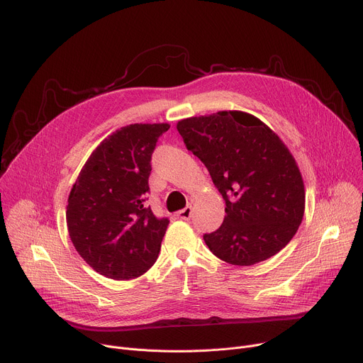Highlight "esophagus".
Wrapping results in <instances>:
<instances>
[{
	"label": "esophagus",
	"instance_id": "1",
	"mask_svg": "<svg viewBox=\"0 0 363 363\" xmlns=\"http://www.w3.org/2000/svg\"><path fill=\"white\" fill-rule=\"evenodd\" d=\"M177 216L179 217V219H182V220H188L189 217L192 216V206H191V204H188L185 208L179 210V211L177 213Z\"/></svg>",
	"mask_w": 363,
	"mask_h": 363
}]
</instances>
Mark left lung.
<instances>
[{
    "mask_svg": "<svg viewBox=\"0 0 363 363\" xmlns=\"http://www.w3.org/2000/svg\"><path fill=\"white\" fill-rule=\"evenodd\" d=\"M177 130L226 204L222 226L204 235L216 257L252 265L291 242L305 211V185L294 155L269 125L248 112L219 111L181 119Z\"/></svg>",
    "mask_w": 363,
    "mask_h": 363,
    "instance_id": "obj_1",
    "label": "left lung"
}]
</instances>
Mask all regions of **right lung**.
<instances>
[{
    "label": "right lung",
    "instance_id": "add662e5",
    "mask_svg": "<svg viewBox=\"0 0 363 363\" xmlns=\"http://www.w3.org/2000/svg\"><path fill=\"white\" fill-rule=\"evenodd\" d=\"M169 124H130L108 135L72 184L67 228L80 257L99 274L130 280L156 262L169 225L144 206L152 153Z\"/></svg>",
    "mask_w": 363,
    "mask_h": 363
}]
</instances>
